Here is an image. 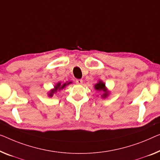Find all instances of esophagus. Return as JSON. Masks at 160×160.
I'll return each mask as SVG.
<instances>
[{
  "instance_id": "esophagus-1",
  "label": "esophagus",
  "mask_w": 160,
  "mask_h": 160,
  "mask_svg": "<svg viewBox=\"0 0 160 160\" xmlns=\"http://www.w3.org/2000/svg\"><path fill=\"white\" fill-rule=\"evenodd\" d=\"M83 82L82 80H80V79H78V80H76V83H77L78 85H82Z\"/></svg>"
}]
</instances>
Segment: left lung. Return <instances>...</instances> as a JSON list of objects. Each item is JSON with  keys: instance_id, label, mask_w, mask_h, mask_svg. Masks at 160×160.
Wrapping results in <instances>:
<instances>
[{"instance_id": "1", "label": "left lung", "mask_w": 160, "mask_h": 160, "mask_svg": "<svg viewBox=\"0 0 160 160\" xmlns=\"http://www.w3.org/2000/svg\"><path fill=\"white\" fill-rule=\"evenodd\" d=\"M94 88L95 90H98V91L103 92V94L101 95L102 98H106L108 97L109 94H110V91H109L108 88H106L105 82H103V81L101 80H99L98 82L94 85Z\"/></svg>"}]
</instances>
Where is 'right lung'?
<instances>
[{
  "mask_svg": "<svg viewBox=\"0 0 160 160\" xmlns=\"http://www.w3.org/2000/svg\"><path fill=\"white\" fill-rule=\"evenodd\" d=\"M71 83H72V82H68V81L65 83H62L60 82H57L55 85H54V88H52V89L49 90V91L48 92V93H47V95H48L49 97H52L53 96V95L54 93H56L57 91H60L61 90L64 89V88H65L66 86H68V85L71 84Z\"/></svg>",
  "mask_w": 160,
  "mask_h": 160,
  "instance_id": "obj_1",
  "label": "right lung"
}]
</instances>
